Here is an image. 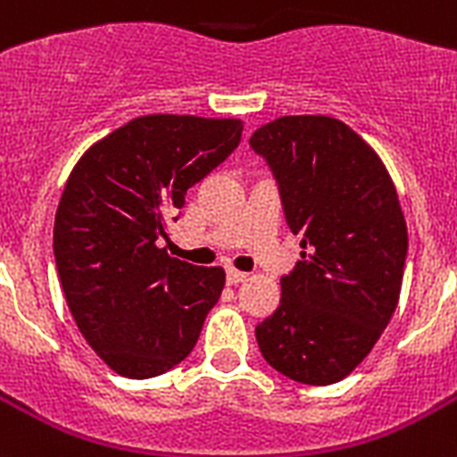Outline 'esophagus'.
<instances>
[{
  "mask_svg": "<svg viewBox=\"0 0 457 457\" xmlns=\"http://www.w3.org/2000/svg\"><path fill=\"white\" fill-rule=\"evenodd\" d=\"M228 284H241V281H246L248 274L246 272H239V270H235V267H228Z\"/></svg>",
  "mask_w": 457,
  "mask_h": 457,
  "instance_id": "34e87169",
  "label": "esophagus"
}]
</instances>
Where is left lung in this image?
Segmentation results:
<instances>
[{
	"mask_svg": "<svg viewBox=\"0 0 457 457\" xmlns=\"http://www.w3.org/2000/svg\"><path fill=\"white\" fill-rule=\"evenodd\" d=\"M272 169L300 258L281 277L261 354L303 385H333L366 359L399 303L409 232L387 169L350 126L321 114L279 117L251 136Z\"/></svg>",
	"mask_w": 457,
	"mask_h": 457,
	"instance_id": "obj_1",
	"label": "left lung"
}]
</instances>
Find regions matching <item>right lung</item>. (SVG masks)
I'll use <instances>...</instances> for the list:
<instances>
[{"label":"right lung","mask_w":457,"mask_h":457,"mask_svg":"<svg viewBox=\"0 0 457 457\" xmlns=\"http://www.w3.org/2000/svg\"><path fill=\"white\" fill-rule=\"evenodd\" d=\"M241 129L239 120L147 114L91 145L70 173L55 267L77 328L114 373L162 376L199 340L225 270L170 258L159 239L192 185L235 152Z\"/></svg>","instance_id":"obj_1"}]
</instances>
